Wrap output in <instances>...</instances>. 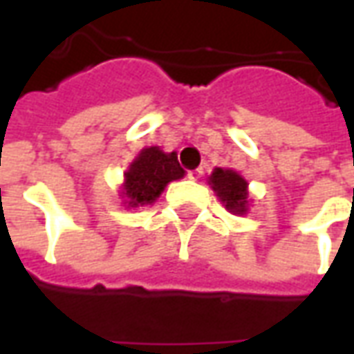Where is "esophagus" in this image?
<instances>
[{
    "label": "esophagus",
    "mask_w": 354,
    "mask_h": 354,
    "mask_svg": "<svg viewBox=\"0 0 354 354\" xmlns=\"http://www.w3.org/2000/svg\"><path fill=\"white\" fill-rule=\"evenodd\" d=\"M201 174H203V170H201V169L187 170V178H189V180H199Z\"/></svg>",
    "instance_id": "34e87169"
}]
</instances>
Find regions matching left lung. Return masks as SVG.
Returning a JSON list of instances; mask_svg holds the SVG:
<instances>
[{"instance_id":"8db88e82","label":"left lung","mask_w":354,"mask_h":354,"mask_svg":"<svg viewBox=\"0 0 354 354\" xmlns=\"http://www.w3.org/2000/svg\"><path fill=\"white\" fill-rule=\"evenodd\" d=\"M208 184L231 214L248 212V182L239 172L231 169H214L208 178Z\"/></svg>"}]
</instances>
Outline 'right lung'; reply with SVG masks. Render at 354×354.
Masks as SVG:
<instances>
[{
  "label": "right lung",
  "mask_w": 354,
  "mask_h": 354,
  "mask_svg": "<svg viewBox=\"0 0 354 354\" xmlns=\"http://www.w3.org/2000/svg\"><path fill=\"white\" fill-rule=\"evenodd\" d=\"M184 178L176 153H165L157 146L144 147L124 172L123 197L127 207L151 205L172 180Z\"/></svg>",
  "instance_id": "add662e5"
}]
</instances>
